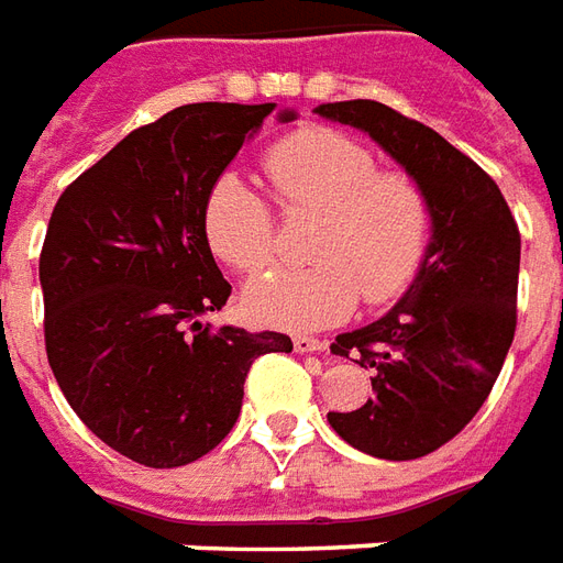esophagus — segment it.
Here are the masks:
<instances>
[{"label": "esophagus", "mask_w": 563, "mask_h": 563, "mask_svg": "<svg viewBox=\"0 0 563 563\" xmlns=\"http://www.w3.org/2000/svg\"><path fill=\"white\" fill-rule=\"evenodd\" d=\"M292 346H295V353H322L329 343L317 341V338H301V334H298V338L292 341Z\"/></svg>", "instance_id": "esophagus-1"}]
</instances>
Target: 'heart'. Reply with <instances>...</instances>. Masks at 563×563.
I'll return each mask as SVG.
<instances>
[{
	"instance_id": "b5f03b06",
	"label": "heart",
	"mask_w": 563,
	"mask_h": 563,
	"mask_svg": "<svg viewBox=\"0 0 563 563\" xmlns=\"http://www.w3.org/2000/svg\"><path fill=\"white\" fill-rule=\"evenodd\" d=\"M265 172L286 205L322 210L310 268H271L246 283V317L271 329L317 331L343 322L365 295L386 305L422 268L431 208L404 172H379L377 156L334 129H298L265 153ZM205 238L234 271L274 256V213L238 174H222L205 198Z\"/></svg>"
}]
</instances>
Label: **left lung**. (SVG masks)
<instances>
[{"mask_svg":"<svg viewBox=\"0 0 563 563\" xmlns=\"http://www.w3.org/2000/svg\"><path fill=\"white\" fill-rule=\"evenodd\" d=\"M319 117L371 135L422 186L431 238L401 301L365 329L343 331L334 355L371 367L374 398L329 413L338 434L374 459L434 452L483 407L516 334L521 238L488 174L434 129L353 99L319 104Z\"/></svg>","mask_w":563,"mask_h":563,"instance_id":"1","label":"left lung"}]
</instances>
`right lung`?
I'll list each match as a JSON object with an SVG mask.
<instances>
[{"instance_id":"add662e5","label":"right lung","mask_w":563,"mask_h":563,"mask_svg":"<svg viewBox=\"0 0 563 563\" xmlns=\"http://www.w3.org/2000/svg\"><path fill=\"white\" fill-rule=\"evenodd\" d=\"M274 104L198 102L129 132L56 201L38 262L59 389L102 443L180 467L241 416L250 365L292 353L277 331L205 322L232 286L205 238V198ZM295 111H280L289 123Z\"/></svg>"}]
</instances>
